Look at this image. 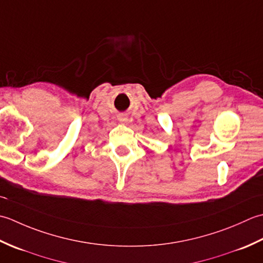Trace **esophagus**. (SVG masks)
<instances>
[{"instance_id":"obj_1","label":"esophagus","mask_w":263,"mask_h":263,"mask_svg":"<svg viewBox=\"0 0 263 263\" xmlns=\"http://www.w3.org/2000/svg\"><path fill=\"white\" fill-rule=\"evenodd\" d=\"M118 119H119V121L121 122V124H126L127 122V117H125V116H120L119 118H118Z\"/></svg>"}]
</instances>
